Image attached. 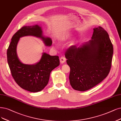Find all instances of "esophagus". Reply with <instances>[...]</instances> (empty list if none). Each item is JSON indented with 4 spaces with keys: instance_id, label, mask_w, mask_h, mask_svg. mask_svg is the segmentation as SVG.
<instances>
[{
    "instance_id": "esophagus-1",
    "label": "esophagus",
    "mask_w": 121,
    "mask_h": 121,
    "mask_svg": "<svg viewBox=\"0 0 121 121\" xmlns=\"http://www.w3.org/2000/svg\"><path fill=\"white\" fill-rule=\"evenodd\" d=\"M66 58H65V57H64V56H62V57L60 58V63H62V64L64 63V62L66 61Z\"/></svg>"
}]
</instances>
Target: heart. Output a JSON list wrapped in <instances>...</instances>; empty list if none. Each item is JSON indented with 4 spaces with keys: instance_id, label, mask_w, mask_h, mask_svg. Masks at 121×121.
<instances>
[{
    "instance_id": "heart-1",
    "label": "heart",
    "mask_w": 121,
    "mask_h": 121,
    "mask_svg": "<svg viewBox=\"0 0 121 121\" xmlns=\"http://www.w3.org/2000/svg\"><path fill=\"white\" fill-rule=\"evenodd\" d=\"M73 36V34L71 33H68L67 34H65L64 36H63L61 39H60V41L61 42H66L67 41H68V40H69L71 38H72ZM74 42H73L71 44V45H73L74 44Z\"/></svg>"
}]
</instances>
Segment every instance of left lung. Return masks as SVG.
<instances>
[{"instance_id": "8db88e82", "label": "left lung", "mask_w": 121, "mask_h": 121, "mask_svg": "<svg viewBox=\"0 0 121 121\" xmlns=\"http://www.w3.org/2000/svg\"><path fill=\"white\" fill-rule=\"evenodd\" d=\"M91 40L79 47L71 46L65 54L70 68V85L75 90L85 91L108 75L113 46L107 31L101 26L93 29Z\"/></svg>"}]
</instances>
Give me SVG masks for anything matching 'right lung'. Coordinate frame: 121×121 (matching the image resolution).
<instances>
[{
  "label": "right lung",
  "instance_id": "1",
  "mask_svg": "<svg viewBox=\"0 0 121 121\" xmlns=\"http://www.w3.org/2000/svg\"><path fill=\"white\" fill-rule=\"evenodd\" d=\"M34 36L42 39L46 46H50L52 40L43 36L41 27L36 24L24 26L13 36L7 51L8 64L16 83L27 91L37 92L42 90L49 81L51 71L60 64L59 57L43 53L41 59L34 65L23 64L18 58L16 47L20 38Z\"/></svg>",
  "mask_w": 121,
  "mask_h": 121
}]
</instances>
